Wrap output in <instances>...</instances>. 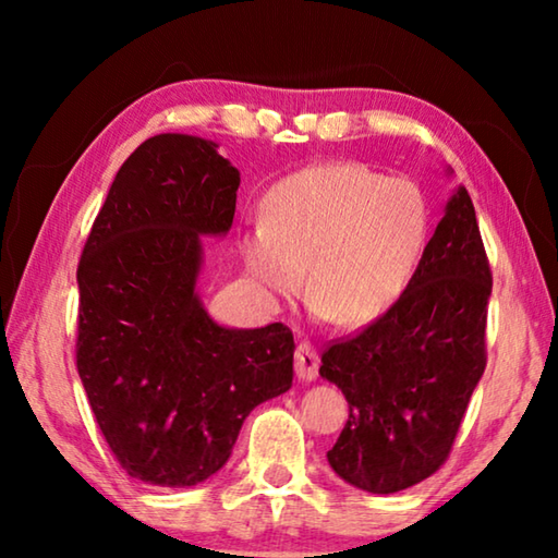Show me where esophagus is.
I'll return each instance as SVG.
<instances>
[{"label":"esophagus","mask_w":558,"mask_h":558,"mask_svg":"<svg viewBox=\"0 0 558 558\" xmlns=\"http://www.w3.org/2000/svg\"><path fill=\"white\" fill-rule=\"evenodd\" d=\"M319 372V356L310 342H300L295 352V374L302 381H315Z\"/></svg>","instance_id":"1"}]
</instances>
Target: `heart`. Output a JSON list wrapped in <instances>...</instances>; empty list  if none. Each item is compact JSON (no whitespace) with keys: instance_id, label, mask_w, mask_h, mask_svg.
<instances>
[{"instance_id":"b5f03b06","label":"heart","mask_w":558,"mask_h":558,"mask_svg":"<svg viewBox=\"0 0 558 558\" xmlns=\"http://www.w3.org/2000/svg\"><path fill=\"white\" fill-rule=\"evenodd\" d=\"M268 223L243 233L241 256L263 295L292 298L305 286L323 315L362 327L409 288L430 233V204L409 177L359 165H317L272 189Z\"/></svg>"}]
</instances>
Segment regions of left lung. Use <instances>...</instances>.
<instances>
[{
  "instance_id": "obj_1",
  "label": "left lung",
  "mask_w": 558,
  "mask_h": 558,
  "mask_svg": "<svg viewBox=\"0 0 558 558\" xmlns=\"http://www.w3.org/2000/svg\"><path fill=\"white\" fill-rule=\"evenodd\" d=\"M489 292L475 206L458 186L396 305L323 354L319 376L349 403L327 452L344 483L391 495L446 462L485 372Z\"/></svg>"
}]
</instances>
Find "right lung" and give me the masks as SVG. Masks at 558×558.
I'll list each match as a JSON object with an SVG mask.
<instances>
[{
    "label": "right lung",
    "mask_w": 558,
    "mask_h": 558,
    "mask_svg": "<svg viewBox=\"0 0 558 558\" xmlns=\"http://www.w3.org/2000/svg\"><path fill=\"white\" fill-rule=\"evenodd\" d=\"M216 147L179 132L145 140L78 263V376L112 456L147 485L209 480L245 415L292 386L286 325L223 327L196 292L204 235L229 233L241 184Z\"/></svg>",
    "instance_id": "1"
}]
</instances>
